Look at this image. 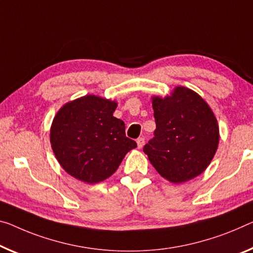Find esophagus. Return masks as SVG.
<instances>
[{
  "label": "esophagus",
  "mask_w": 253,
  "mask_h": 253,
  "mask_svg": "<svg viewBox=\"0 0 253 253\" xmlns=\"http://www.w3.org/2000/svg\"><path fill=\"white\" fill-rule=\"evenodd\" d=\"M143 143H145V138H138L137 139V145H138V148H142Z\"/></svg>",
  "instance_id": "esophagus-1"
}]
</instances>
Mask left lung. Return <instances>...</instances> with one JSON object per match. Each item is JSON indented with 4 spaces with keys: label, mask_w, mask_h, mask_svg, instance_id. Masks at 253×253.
I'll list each match as a JSON object with an SVG mask.
<instances>
[{
    "label": "left lung",
    "mask_w": 253,
    "mask_h": 253,
    "mask_svg": "<svg viewBox=\"0 0 253 253\" xmlns=\"http://www.w3.org/2000/svg\"><path fill=\"white\" fill-rule=\"evenodd\" d=\"M156 130L143 147L153 166L172 183L200 175L211 164L219 141L217 120L193 90L176 87L170 96L153 97Z\"/></svg>",
    "instance_id": "8db88e82"
}]
</instances>
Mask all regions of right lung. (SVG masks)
I'll use <instances>...</instances> for the list:
<instances>
[{"mask_svg":"<svg viewBox=\"0 0 253 253\" xmlns=\"http://www.w3.org/2000/svg\"><path fill=\"white\" fill-rule=\"evenodd\" d=\"M118 104L95 95L67 103L50 127V145L60 165L86 183L106 180L127 151L137 147L126 135V124L113 116Z\"/></svg>","mask_w":253,"mask_h":253,"instance_id":"right-lung-1","label":"right lung"}]
</instances>
